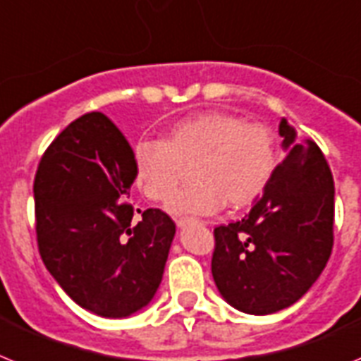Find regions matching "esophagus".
<instances>
[{
  "label": "esophagus",
  "instance_id": "1",
  "mask_svg": "<svg viewBox=\"0 0 361 361\" xmlns=\"http://www.w3.org/2000/svg\"><path fill=\"white\" fill-rule=\"evenodd\" d=\"M194 221H198V219H194V218H178L176 219V225L178 227H187V225H190V224H194Z\"/></svg>",
  "mask_w": 361,
  "mask_h": 361
}]
</instances>
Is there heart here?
Masks as SVG:
<instances>
[{"label": "heart", "mask_w": 361, "mask_h": 361, "mask_svg": "<svg viewBox=\"0 0 361 361\" xmlns=\"http://www.w3.org/2000/svg\"><path fill=\"white\" fill-rule=\"evenodd\" d=\"M137 189L152 202H165L190 169L192 183L167 202L171 214H212L255 203L278 167L271 128L227 112L181 118L161 140H143L133 152Z\"/></svg>", "instance_id": "b5f03b06"}]
</instances>
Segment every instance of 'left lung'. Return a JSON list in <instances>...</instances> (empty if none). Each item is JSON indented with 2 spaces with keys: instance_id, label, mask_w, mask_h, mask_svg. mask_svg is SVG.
Here are the masks:
<instances>
[{
  "instance_id": "left-lung-1",
  "label": "left lung",
  "mask_w": 361,
  "mask_h": 361,
  "mask_svg": "<svg viewBox=\"0 0 361 361\" xmlns=\"http://www.w3.org/2000/svg\"><path fill=\"white\" fill-rule=\"evenodd\" d=\"M283 159L240 221L214 228L212 278L249 314L298 302L325 269L334 241V180L324 152L281 118Z\"/></svg>"
}]
</instances>
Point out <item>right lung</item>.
I'll use <instances>...</instances> for the list:
<instances>
[{
  "instance_id": "right-lung-1",
  "label": "right lung",
  "mask_w": 361,
  "mask_h": 361,
  "mask_svg": "<svg viewBox=\"0 0 361 361\" xmlns=\"http://www.w3.org/2000/svg\"><path fill=\"white\" fill-rule=\"evenodd\" d=\"M133 147L103 112H87L50 143L34 178L37 249L80 307L123 318L152 300L176 225L130 198Z\"/></svg>"
}]
</instances>
